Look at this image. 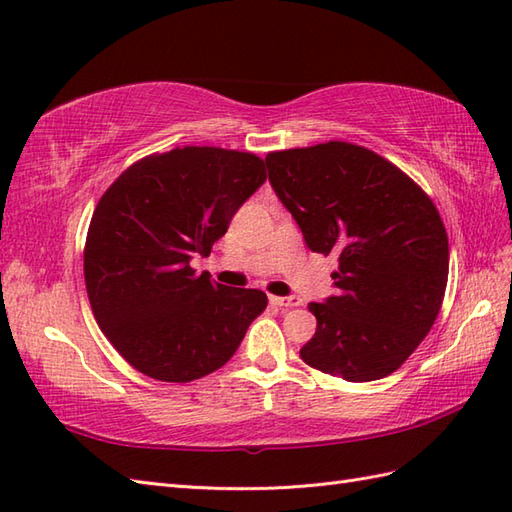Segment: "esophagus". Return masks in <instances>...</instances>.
Masks as SVG:
<instances>
[{
  "label": "esophagus",
  "mask_w": 512,
  "mask_h": 512,
  "mask_svg": "<svg viewBox=\"0 0 512 512\" xmlns=\"http://www.w3.org/2000/svg\"><path fill=\"white\" fill-rule=\"evenodd\" d=\"M270 303H273V306H279V308H295V306H299L301 299L295 297V295H290V297H270Z\"/></svg>",
  "instance_id": "esophagus-1"
}]
</instances>
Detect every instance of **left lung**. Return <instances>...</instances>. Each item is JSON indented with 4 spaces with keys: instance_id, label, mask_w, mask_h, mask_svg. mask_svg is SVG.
Wrapping results in <instances>:
<instances>
[{
    "instance_id": "left-lung-1",
    "label": "left lung",
    "mask_w": 512,
    "mask_h": 512,
    "mask_svg": "<svg viewBox=\"0 0 512 512\" xmlns=\"http://www.w3.org/2000/svg\"><path fill=\"white\" fill-rule=\"evenodd\" d=\"M268 180L312 253L336 255V295L310 303L317 332L303 363L350 383L385 378L436 321L449 239L429 195L396 165L352 143L273 151Z\"/></svg>"
}]
</instances>
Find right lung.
<instances>
[{
  "mask_svg": "<svg viewBox=\"0 0 512 512\" xmlns=\"http://www.w3.org/2000/svg\"><path fill=\"white\" fill-rule=\"evenodd\" d=\"M264 182V160L246 151L178 147L136 162L96 204L85 288L107 341L138 372L165 383L211 374L264 312L262 290L191 268Z\"/></svg>",
  "mask_w": 512,
  "mask_h": 512,
  "instance_id": "add662e5",
  "label": "right lung"
}]
</instances>
